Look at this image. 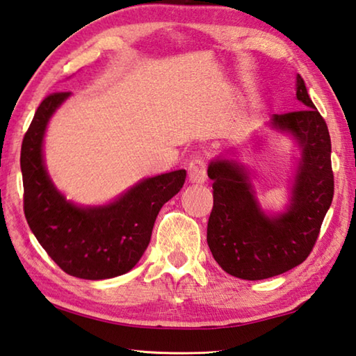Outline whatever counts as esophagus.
Segmentation results:
<instances>
[{"mask_svg": "<svg viewBox=\"0 0 356 356\" xmlns=\"http://www.w3.org/2000/svg\"><path fill=\"white\" fill-rule=\"evenodd\" d=\"M188 179L191 184H204L207 180V165L202 159H193L188 165Z\"/></svg>", "mask_w": 356, "mask_h": 356, "instance_id": "esophagus-1", "label": "esophagus"}]
</instances>
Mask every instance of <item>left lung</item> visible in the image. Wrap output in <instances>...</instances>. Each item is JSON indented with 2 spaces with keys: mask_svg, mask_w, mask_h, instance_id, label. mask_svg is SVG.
<instances>
[{
  "mask_svg": "<svg viewBox=\"0 0 356 356\" xmlns=\"http://www.w3.org/2000/svg\"><path fill=\"white\" fill-rule=\"evenodd\" d=\"M297 99L305 108L273 116V126L299 141L302 159L286 213L268 218L258 209L248 176L234 160H215L213 209L207 243L225 273L263 280L299 266L312 254L334 191L332 141L325 120L297 74Z\"/></svg>",
  "mask_w": 356,
  "mask_h": 356,
  "instance_id": "1",
  "label": "left lung"
}]
</instances>
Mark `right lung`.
Masks as SVG:
<instances>
[{"label":"right lung","mask_w":356,"mask_h":356,"mask_svg":"<svg viewBox=\"0 0 356 356\" xmlns=\"http://www.w3.org/2000/svg\"><path fill=\"white\" fill-rule=\"evenodd\" d=\"M68 96L70 92L48 95L24 134L20 156L24 216L62 270L86 280L112 279L129 273L145 254L160 209L182 188L186 171L146 179L106 207L70 204L51 184L42 157L44 129Z\"/></svg>","instance_id":"1"}]
</instances>
